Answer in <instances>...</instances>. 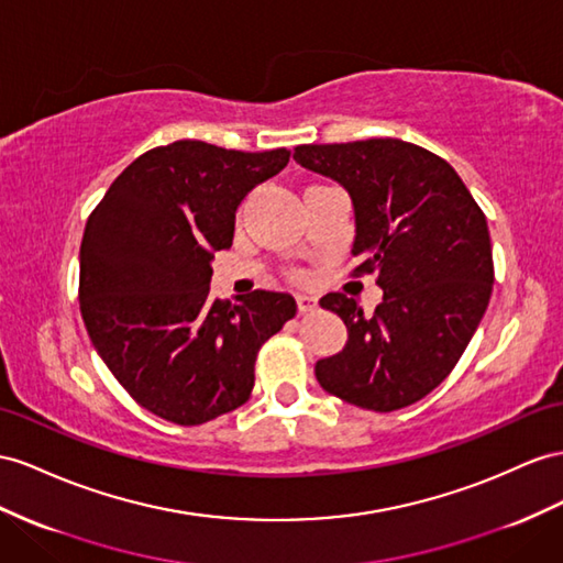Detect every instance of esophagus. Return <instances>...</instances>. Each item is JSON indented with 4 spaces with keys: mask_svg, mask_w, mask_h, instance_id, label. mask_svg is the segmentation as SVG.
Listing matches in <instances>:
<instances>
[{
    "mask_svg": "<svg viewBox=\"0 0 563 563\" xmlns=\"http://www.w3.org/2000/svg\"><path fill=\"white\" fill-rule=\"evenodd\" d=\"M297 307H299V311H301V313H309V311H313V309L319 307V305H316V299H313V297H309V295H299V297H297Z\"/></svg>",
    "mask_w": 563,
    "mask_h": 563,
    "instance_id": "1",
    "label": "esophagus"
}]
</instances>
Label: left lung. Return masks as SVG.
I'll return each mask as SVG.
<instances>
[{
    "label": "left lung",
    "mask_w": 563,
    "mask_h": 563,
    "mask_svg": "<svg viewBox=\"0 0 563 563\" xmlns=\"http://www.w3.org/2000/svg\"><path fill=\"white\" fill-rule=\"evenodd\" d=\"M299 166L350 192L362 256L352 276L376 273L371 316L342 292L335 311L350 340L316 364L325 393L368 411L405 409L450 376L487 309L495 283L485 213L442 156L395 137L299 144Z\"/></svg>",
    "instance_id": "obj_1"
}]
</instances>
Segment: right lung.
I'll use <instances>...</instances> for the list:
<instances>
[{
    "label": "right lung",
    "instance_id": "1",
    "mask_svg": "<svg viewBox=\"0 0 563 563\" xmlns=\"http://www.w3.org/2000/svg\"><path fill=\"white\" fill-rule=\"evenodd\" d=\"M290 152L178 140L137 156L92 209L80 244V313L99 356L140 407L201 426L242 407L262 344L297 313L285 292L211 299L213 252L235 211Z\"/></svg>",
    "mask_w": 563,
    "mask_h": 563
}]
</instances>
